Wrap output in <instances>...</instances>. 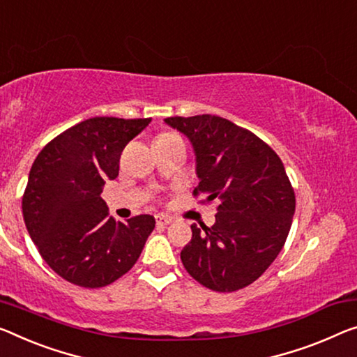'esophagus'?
<instances>
[{
    "label": "esophagus",
    "mask_w": 357,
    "mask_h": 357,
    "mask_svg": "<svg viewBox=\"0 0 357 357\" xmlns=\"http://www.w3.org/2000/svg\"><path fill=\"white\" fill-rule=\"evenodd\" d=\"M169 223H172V218L171 217H167V215H156V225L158 227H166V225H169Z\"/></svg>",
    "instance_id": "34e87169"
}]
</instances>
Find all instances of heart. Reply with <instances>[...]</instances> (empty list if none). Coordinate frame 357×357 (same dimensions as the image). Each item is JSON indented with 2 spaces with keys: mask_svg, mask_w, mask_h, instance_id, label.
Here are the masks:
<instances>
[{
  "mask_svg": "<svg viewBox=\"0 0 357 357\" xmlns=\"http://www.w3.org/2000/svg\"><path fill=\"white\" fill-rule=\"evenodd\" d=\"M174 134H162V135H160V137H172Z\"/></svg>",
  "mask_w": 357,
  "mask_h": 357,
  "instance_id": "1",
  "label": "heart"
}]
</instances>
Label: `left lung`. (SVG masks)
<instances>
[{
    "label": "left lung",
    "mask_w": 357,
    "mask_h": 357,
    "mask_svg": "<svg viewBox=\"0 0 357 357\" xmlns=\"http://www.w3.org/2000/svg\"><path fill=\"white\" fill-rule=\"evenodd\" d=\"M196 156L195 195L218 202L212 227L191 225L180 252L185 270L217 292L259 279L281 252L292 225L295 193L282 161L250 130L213 114L166 118Z\"/></svg>",
    "instance_id": "obj_1"
}]
</instances>
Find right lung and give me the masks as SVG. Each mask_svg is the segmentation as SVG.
<instances>
[{
  "mask_svg": "<svg viewBox=\"0 0 357 357\" xmlns=\"http://www.w3.org/2000/svg\"><path fill=\"white\" fill-rule=\"evenodd\" d=\"M151 118L97 116L73 126L33 162L22 212L33 243L59 276L76 286H108L135 265L155 217L114 222L100 193L119 174L124 146Z\"/></svg>",
  "mask_w": 357,
  "mask_h": 357,
  "instance_id": "obj_1",
  "label": "right lung"
}]
</instances>
